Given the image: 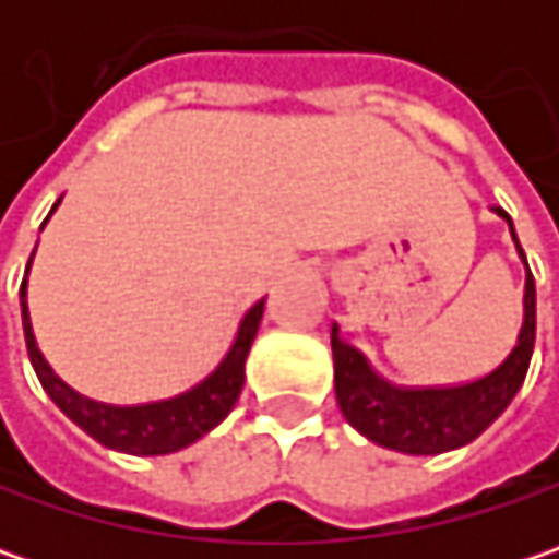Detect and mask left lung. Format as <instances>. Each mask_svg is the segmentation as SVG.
Returning <instances> with one entry per match:
<instances>
[{"instance_id": "left-lung-1", "label": "left lung", "mask_w": 559, "mask_h": 559, "mask_svg": "<svg viewBox=\"0 0 559 559\" xmlns=\"http://www.w3.org/2000/svg\"><path fill=\"white\" fill-rule=\"evenodd\" d=\"M495 211L504 217L513 233V221L504 207H495ZM330 338H333L335 401L342 407V417L348 419L360 436H367L382 448H392L401 454H444L483 436L520 392L528 360H532V348H535V280L532 273L526 276L523 330L516 335V345L491 373L473 379L466 385H448V389L392 385L382 376H376L367 357L357 348L338 338V326H333Z\"/></svg>"}]
</instances>
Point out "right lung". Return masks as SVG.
Listing matches in <instances>:
<instances>
[{"instance_id": "right-lung-1", "label": "right lung", "mask_w": 559, "mask_h": 559, "mask_svg": "<svg viewBox=\"0 0 559 559\" xmlns=\"http://www.w3.org/2000/svg\"><path fill=\"white\" fill-rule=\"evenodd\" d=\"M21 317H24V338H27L33 370L39 376L46 395L55 401V407L71 423H76L90 439H96L111 451L136 454V457H158V454H174L202 439L239 401L242 382H246V357L264 317V298L242 317L239 333L233 338L224 360L204 376L199 385H192L183 395L152 401V404H133V407L83 397L52 373V367L39 355L36 338H33L31 311H27V276L21 283Z\"/></svg>"}]
</instances>
